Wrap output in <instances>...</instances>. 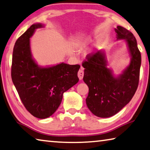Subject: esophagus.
Masks as SVG:
<instances>
[{"label": "esophagus", "instance_id": "obj_1", "mask_svg": "<svg viewBox=\"0 0 150 150\" xmlns=\"http://www.w3.org/2000/svg\"><path fill=\"white\" fill-rule=\"evenodd\" d=\"M83 76H84V71H83V67H81V69H79V71H78V77L79 78V79L81 80L83 79Z\"/></svg>", "mask_w": 150, "mask_h": 150}]
</instances>
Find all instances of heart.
<instances>
[{"label": "heart", "mask_w": 150, "mask_h": 150, "mask_svg": "<svg viewBox=\"0 0 150 150\" xmlns=\"http://www.w3.org/2000/svg\"><path fill=\"white\" fill-rule=\"evenodd\" d=\"M81 44H82V43H81V42H79L78 44H77V45H81Z\"/></svg>", "instance_id": "b5f03b06"}]
</instances>
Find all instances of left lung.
Masks as SVG:
<instances>
[{"label":"left lung","instance_id":"8db88e82","mask_svg":"<svg viewBox=\"0 0 150 150\" xmlns=\"http://www.w3.org/2000/svg\"><path fill=\"white\" fill-rule=\"evenodd\" d=\"M118 39H125L131 55V62L123 74L115 78L107 68L102 51L87 54L83 62V81L88 86L86 105L99 117H110L129 103L137 91L140 78L141 54L136 38L121 26L115 29Z\"/></svg>","mask_w":150,"mask_h":150}]
</instances>
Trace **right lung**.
Here are the masks:
<instances>
[{"mask_svg":"<svg viewBox=\"0 0 150 150\" xmlns=\"http://www.w3.org/2000/svg\"><path fill=\"white\" fill-rule=\"evenodd\" d=\"M42 24H33L16 40L13 50L11 77L26 110L35 117H49L62 102L63 93L79 81L80 65L62 63L41 68L31 58L30 39Z\"/></svg>","mask_w":150,"mask_h":150,"instance_id":"1","label":"right lung"}]
</instances>
